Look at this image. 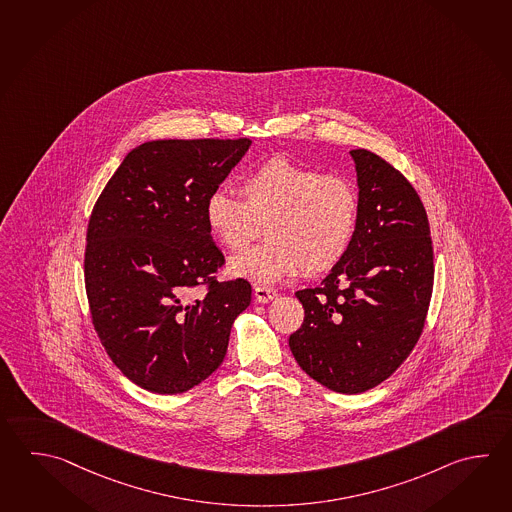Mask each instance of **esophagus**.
Here are the masks:
<instances>
[{
  "mask_svg": "<svg viewBox=\"0 0 512 512\" xmlns=\"http://www.w3.org/2000/svg\"><path fill=\"white\" fill-rule=\"evenodd\" d=\"M253 295H255V299H257L259 303H270V301H273V299L277 297V290L268 288V286H255V288H253Z\"/></svg>",
  "mask_w": 512,
  "mask_h": 512,
  "instance_id": "obj_1",
  "label": "esophagus"
}]
</instances>
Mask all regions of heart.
<instances>
[{
	"label": "heart",
	"mask_w": 512,
	"mask_h": 512,
	"mask_svg": "<svg viewBox=\"0 0 512 512\" xmlns=\"http://www.w3.org/2000/svg\"><path fill=\"white\" fill-rule=\"evenodd\" d=\"M237 197L217 189L206 202L209 230L233 253L261 237L268 242L230 262V273L255 282L295 273L323 275L345 259L359 224V195L339 175L272 158L240 182Z\"/></svg>",
	"instance_id": "1"
}]
</instances>
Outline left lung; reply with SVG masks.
Listing matches in <instances>:
<instances>
[{"mask_svg": "<svg viewBox=\"0 0 512 512\" xmlns=\"http://www.w3.org/2000/svg\"><path fill=\"white\" fill-rule=\"evenodd\" d=\"M359 224L345 259L317 288L295 293L304 321L290 335L295 361L339 394L383 383L425 328L434 286L427 211L405 175L366 149L350 151Z\"/></svg>", "mask_w": 512, "mask_h": 512, "instance_id": "left-lung-1", "label": "left lung"}]
</instances>
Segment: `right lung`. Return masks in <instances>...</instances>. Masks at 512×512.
Returning <instances> with one entry per match:
<instances>
[{
    "mask_svg": "<svg viewBox=\"0 0 512 512\" xmlns=\"http://www.w3.org/2000/svg\"><path fill=\"white\" fill-rule=\"evenodd\" d=\"M250 138L153 140L127 153L87 224L84 277L94 330L135 385L180 394L208 379L231 324L251 303L246 279H217L206 202ZM204 287L199 298L190 293Z\"/></svg>",
    "mask_w": 512,
    "mask_h": 512,
    "instance_id": "1",
    "label": "right lung"
}]
</instances>
